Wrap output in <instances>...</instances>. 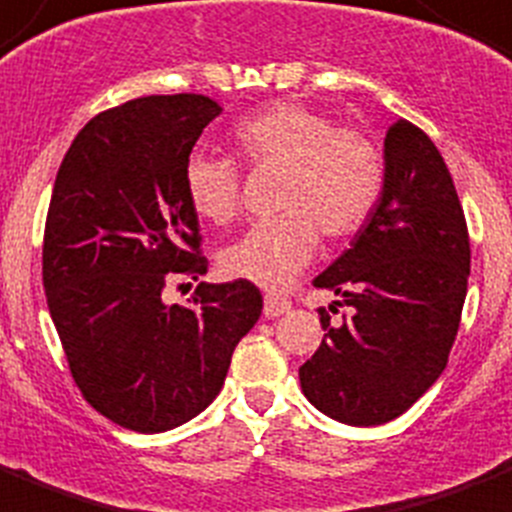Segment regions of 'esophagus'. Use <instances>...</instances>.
Returning a JSON list of instances; mask_svg holds the SVG:
<instances>
[{
  "instance_id": "34e87169",
  "label": "esophagus",
  "mask_w": 512,
  "mask_h": 512,
  "mask_svg": "<svg viewBox=\"0 0 512 512\" xmlns=\"http://www.w3.org/2000/svg\"><path fill=\"white\" fill-rule=\"evenodd\" d=\"M289 310H292V302H289V299L278 297V294H265V318H278V315L289 313Z\"/></svg>"
}]
</instances>
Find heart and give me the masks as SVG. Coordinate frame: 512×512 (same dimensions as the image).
<instances>
[{
  "mask_svg": "<svg viewBox=\"0 0 512 512\" xmlns=\"http://www.w3.org/2000/svg\"><path fill=\"white\" fill-rule=\"evenodd\" d=\"M236 155L255 170H278L273 218L247 228L218 255L220 270L260 286L289 284L318 247V234L344 239L371 215L381 194L384 162L376 141L357 128L299 105L278 102L234 126ZM184 191L191 210L226 226L242 207V170L228 157L197 152L186 160Z\"/></svg>",
  "mask_w": 512,
  "mask_h": 512,
  "instance_id": "1",
  "label": "heart"
}]
</instances>
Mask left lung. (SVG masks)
<instances>
[{"label": "left lung", "mask_w": 512, "mask_h": 512, "mask_svg": "<svg viewBox=\"0 0 512 512\" xmlns=\"http://www.w3.org/2000/svg\"><path fill=\"white\" fill-rule=\"evenodd\" d=\"M471 273V242L452 176L410 120L384 139V189L350 249L315 278L350 307L299 368L302 392L350 426L394 421L447 368ZM334 313V305L328 307Z\"/></svg>", "instance_id": "obj_1"}]
</instances>
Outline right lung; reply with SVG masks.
I'll use <instances>...</instances> for the list:
<instances>
[{
    "instance_id": "right-lung-1",
    "label": "right lung",
    "mask_w": 512,
    "mask_h": 512,
    "mask_svg": "<svg viewBox=\"0 0 512 512\" xmlns=\"http://www.w3.org/2000/svg\"><path fill=\"white\" fill-rule=\"evenodd\" d=\"M220 115L202 94L99 112L54 178L41 273L73 381L123 429L160 434L218 397L236 344L263 313L247 278L165 305L173 278L207 273L184 168Z\"/></svg>"
}]
</instances>
